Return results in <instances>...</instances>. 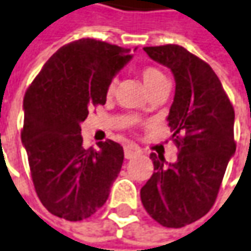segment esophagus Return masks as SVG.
<instances>
[{"label": "esophagus", "instance_id": "esophagus-1", "mask_svg": "<svg viewBox=\"0 0 251 251\" xmlns=\"http://www.w3.org/2000/svg\"><path fill=\"white\" fill-rule=\"evenodd\" d=\"M140 148L138 145H133V143H130V145H126L125 146V157L126 159H132V157H135V156L140 155Z\"/></svg>", "mask_w": 251, "mask_h": 251}]
</instances>
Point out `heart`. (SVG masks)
Instances as JSON below:
<instances>
[{"label":"heart","instance_id":"1","mask_svg":"<svg viewBox=\"0 0 251 251\" xmlns=\"http://www.w3.org/2000/svg\"><path fill=\"white\" fill-rule=\"evenodd\" d=\"M139 75H140V78H142L143 85L146 86V89H148V91H149V89H152V88H153L155 85H157L159 82L166 81L165 75H163L159 69H156V68L153 67L142 68V69L139 71ZM113 92H115V82L112 81L109 82V85H108V88H106V94L111 96Z\"/></svg>","mask_w":251,"mask_h":251}]
</instances>
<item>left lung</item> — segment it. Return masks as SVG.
Instances as JSON below:
<instances>
[{"mask_svg":"<svg viewBox=\"0 0 251 251\" xmlns=\"http://www.w3.org/2000/svg\"><path fill=\"white\" fill-rule=\"evenodd\" d=\"M143 50L175 76L168 122L179 153L175 163L151 155L155 172L140 189V199L159 225L179 228L199 220L214 204L236 152L234 109L213 69L196 55L179 45Z\"/></svg>","mask_w":251,"mask_h":251,"instance_id":"left-lung-1","label":"left lung"}]
</instances>
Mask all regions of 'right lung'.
Returning <instances> with one entry per match:
<instances>
[{
  "label": "right lung",
  "mask_w": 251,
  "mask_h": 251,
  "mask_svg": "<svg viewBox=\"0 0 251 251\" xmlns=\"http://www.w3.org/2000/svg\"><path fill=\"white\" fill-rule=\"evenodd\" d=\"M130 50L83 38L52 55L24 98L23 145L41 203L69 222L105 204L124 163V148L106 140L82 146L89 108L105 105L106 88L130 61Z\"/></svg>",
  "instance_id": "right-lung-1"
}]
</instances>
